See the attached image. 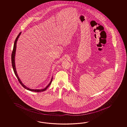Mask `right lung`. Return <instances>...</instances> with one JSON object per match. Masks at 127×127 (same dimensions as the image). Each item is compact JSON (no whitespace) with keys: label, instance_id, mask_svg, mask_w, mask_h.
<instances>
[{"label":"right lung","instance_id":"right-lung-1","mask_svg":"<svg viewBox=\"0 0 127 127\" xmlns=\"http://www.w3.org/2000/svg\"><path fill=\"white\" fill-rule=\"evenodd\" d=\"M21 32H20L19 35H18V36L17 37V38H16V39L14 41V48H13V51L12 53V55H11V61H12V67H13V70H14V73L15 75L16 76L17 78H18V81H19V83L21 84L22 86L24 88H25V89H27L28 90H30L31 91H32V92H43L44 91H45L49 87V86H50V85L52 83V79H53V78H52L51 80L50 81V82L49 83V84L47 86L46 88H45L44 89H30L29 88H28L25 85H24V84H23L22 83L21 81L20 80V78H19V76L18 75V74L17 73L16 70V67H15V52H16V44L17 42V40L18 39V38H19V36L21 34Z\"/></svg>","mask_w":127,"mask_h":127}]
</instances>
